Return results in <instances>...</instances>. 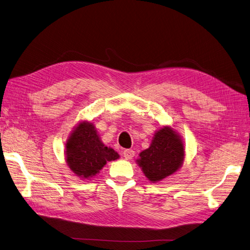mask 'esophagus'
I'll use <instances>...</instances> for the list:
<instances>
[{
    "label": "esophagus",
    "instance_id": "1",
    "mask_svg": "<svg viewBox=\"0 0 250 250\" xmlns=\"http://www.w3.org/2000/svg\"><path fill=\"white\" fill-rule=\"evenodd\" d=\"M123 156L125 157V160H131V158L134 156V151L132 149H126L124 150Z\"/></svg>",
    "mask_w": 250,
    "mask_h": 250
}]
</instances>
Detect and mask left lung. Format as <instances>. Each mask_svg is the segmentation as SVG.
<instances>
[{
	"instance_id": "1",
	"label": "left lung",
	"mask_w": 250,
	"mask_h": 250,
	"mask_svg": "<svg viewBox=\"0 0 250 250\" xmlns=\"http://www.w3.org/2000/svg\"><path fill=\"white\" fill-rule=\"evenodd\" d=\"M185 160V146L180 134L170 126L158 129L150 147L143 150L138 165L150 183H160L179 170Z\"/></svg>"
}]
</instances>
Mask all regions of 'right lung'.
<instances>
[{
    "label": "right lung",
    "mask_w": 250,
    "mask_h": 250,
    "mask_svg": "<svg viewBox=\"0 0 250 250\" xmlns=\"http://www.w3.org/2000/svg\"><path fill=\"white\" fill-rule=\"evenodd\" d=\"M65 162L80 179H90L107 162L120 157L118 152L102 143L95 125L81 121L74 127L65 143Z\"/></svg>",
    "instance_id": "obj_1"
}]
</instances>
